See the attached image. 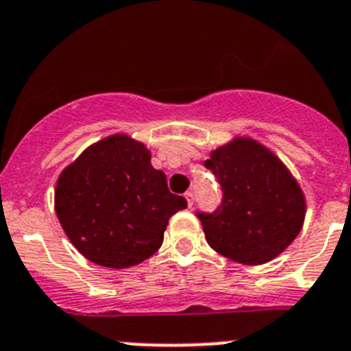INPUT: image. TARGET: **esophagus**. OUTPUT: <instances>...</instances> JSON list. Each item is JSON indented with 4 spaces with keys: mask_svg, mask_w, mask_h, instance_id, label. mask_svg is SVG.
I'll return each mask as SVG.
<instances>
[{
    "mask_svg": "<svg viewBox=\"0 0 351 351\" xmlns=\"http://www.w3.org/2000/svg\"><path fill=\"white\" fill-rule=\"evenodd\" d=\"M184 198H186V200H188L189 207H193V204H195V195H193V191H186L184 193Z\"/></svg>",
    "mask_w": 351,
    "mask_h": 351,
    "instance_id": "1",
    "label": "esophagus"
}]
</instances>
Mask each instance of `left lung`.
Masks as SVG:
<instances>
[{
	"label": "left lung",
	"instance_id": "left-lung-1",
	"mask_svg": "<svg viewBox=\"0 0 351 351\" xmlns=\"http://www.w3.org/2000/svg\"><path fill=\"white\" fill-rule=\"evenodd\" d=\"M204 165L223 191L214 212H197L208 245L242 265H263L284 252L300 234L306 208L284 163L240 137L212 151Z\"/></svg>",
	"mask_w": 351,
	"mask_h": 351
}]
</instances>
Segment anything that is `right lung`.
Returning a JSON list of instances; mask_svg holds the SVG:
<instances>
[{"instance_id": "add662e5", "label": "right lung", "mask_w": 351, "mask_h": 351, "mask_svg": "<svg viewBox=\"0 0 351 351\" xmlns=\"http://www.w3.org/2000/svg\"><path fill=\"white\" fill-rule=\"evenodd\" d=\"M188 207L146 146L127 136L99 141L80 154L56 188V212L71 243L95 265L128 268L153 256L176 212Z\"/></svg>"}]
</instances>
